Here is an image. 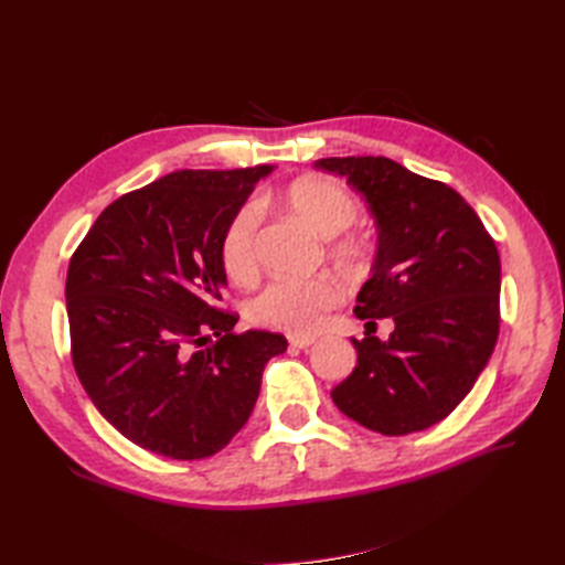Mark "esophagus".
<instances>
[{
  "label": "esophagus",
  "instance_id": "34e87169",
  "mask_svg": "<svg viewBox=\"0 0 565 565\" xmlns=\"http://www.w3.org/2000/svg\"><path fill=\"white\" fill-rule=\"evenodd\" d=\"M289 344L296 347V350H308L310 344H316V338H291Z\"/></svg>",
  "mask_w": 565,
  "mask_h": 565
}]
</instances>
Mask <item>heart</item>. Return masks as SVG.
Wrapping results in <instances>:
<instances>
[{"instance_id":"heart-1","label":"heart","mask_w":565,"mask_h":565,"mask_svg":"<svg viewBox=\"0 0 565 565\" xmlns=\"http://www.w3.org/2000/svg\"><path fill=\"white\" fill-rule=\"evenodd\" d=\"M284 203L296 218L322 237H334L347 231L359 213V203L350 189L326 177H303L284 194ZM338 255L359 259L364 243L352 235L334 243ZM221 264L227 279L247 284L259 271L257 252V211L243 206L233 213L221 235ZM342 301V286L334 276H313V279H276L247 303V316L262 328L281 330L289 334H310L326 322L330 310Z\"/></svg>"}]
</instances>
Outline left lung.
Masks as SVG:
<instances>
[{"label": "left lung", "instance_id": "8db88e82", "mask_svg": "<svg viewBox=\"0 0 565 565\" xmlns=\"http://www.w3.org/2000/svg\"><path fill=\"white\" fill-rule=\"evenodd\" d=\"M318 170L347 179L369 203L379 247L354 313L356 366L332 401L388 437L427 429L481 376L500 332V255L476 211L451 186L388 158H326ZM391 317L386 343L370 334Z\"/></svg>", "mask_w": 565, "mask_h": 565}]
</instances>
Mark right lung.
Wrapping results in <instances>:
<instances>
[{"mask_svg":"<svg viewBox=\"0 0 565 565\" xmlns=\"http://www.w3.org/2000/svg\"><path fill=\"white\" fill-rule=\"evenodd\" d=\"M271 164L179 170L106 206L70 259L72 364L97 411L167 459L218 454L257 403L276 332H233L221 235ZM215 337L213 343L207 340Z\"/></svg>","mask_w":565,"mask_h":565,"instance_id":"1","label":"right lung"}]
</instances>
